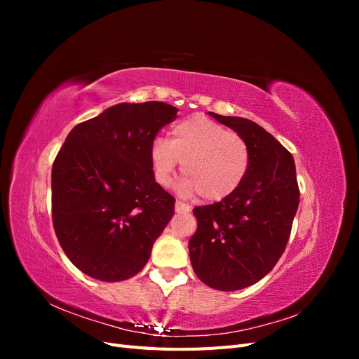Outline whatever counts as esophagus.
<instances>
[{
	"mask_svg": "<svg viewBox=\"0 0 359 359\" xmlns=\"http://www.w3.org/2000/svg\"><path fill=\"white\" fill-rule=\"evenodd\" d=\"M175 211L177 212H189L190 211V206L187 203H184L181 201L175 202Z\"/></svg>",
	"mask_w": 359,
	"mask_h": 359,
	"instance_id": "34e87169",
	"label": "esophagus"
}]
</instances>
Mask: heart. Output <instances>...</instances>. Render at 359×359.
I'll return each mask as SVG.
<instances>
[{
  "label": "heart",
  "instance_id": "obj_1",
  "mask_svg": "<svg viewBox=\"0 0 359 359\" xmlns=\"http://www.w3.org/2000/svg\"><path fill=\"white\" fill-rule=\"evenodd\" d=\"M149 160L160 186H169L181 163V193H199L203 201L217 202L240 189L250 168V149L240 135L198 115L175 124L170 140L156 137Z\"/></svg>",
  "mask_w": 359,
  "mask_h": 359
}]
</instances>
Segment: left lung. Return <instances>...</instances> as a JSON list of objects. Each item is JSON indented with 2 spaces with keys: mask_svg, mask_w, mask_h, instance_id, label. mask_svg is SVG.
<instances>
[{
  "mask_svg": "<svg viewBox=\"0 0 359 359\" xmlns=\"http://www.w3.org/2000/svg\"><path fill=\"white\" fill-rule=\"evenodd\" d=\"M210 115L245 140L250 168L231 196L193 210L198 231L189 252L202 283L232 292L257 283L278 262L298 210L299 189L295 161L273 135L245 118Z\"/></svg>",
  "mask_w": 359,
  "mask_h": 359,
  "instance_id": "8db88e82",
  "label": "left lung"
}]
</instances>
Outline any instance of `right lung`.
<instances>
[{"label":"right lung","instance_id":"right-lung-1","mask_svg":"<svg viewBox=\"0 0 359 359\" xmlns=\"http://www.w3.org/2000/svg\"><path fill=\"white\" fill-rule=\"evenodd\" d=\"M177 112L163 102L119 103L66 137L52 166V220L83 274L121 281L147 265L175 211L156 182L149 147Z\"/></svg>","mask_w":359,"mask_h":359}]
</instances>
